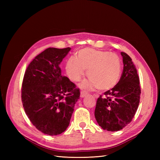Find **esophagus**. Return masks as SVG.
Listing matches in <instances>:
<instances>
[{"label": "esophagus", "instance_id": "obj_1", "mask_svg": "<svg viewBox=\"0 0 160 160\" xmlns=\"http://www.w3.org/2000/svg\"><path fill=\"white\" fill-rule=\"evenodd\" d=\"M88 95V93H86V92H85V91H81V95H80V97L81 98H85V97Z\"/></svg>", "mask_w": 160, "mask_h": 160}]
</instances>
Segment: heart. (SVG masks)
<instances>
[{"mask_svg": "<svg viewBox=\"0 0 160 160\" xmlns=\"http://www.w3.org/2000/svg\"><path fill=\"white\" fill-rule=\"evenodd\" d=\"M77 58L67 59L65 70L72 81H79L87 75L89 79L80 85L81 89L93 90L110 89L119 81L122 63L119 57L113 52L93 49H83L77 52Z\"/></svg>", "mask_w": 160, "mask_h": 160, "instance_id": "heart-1", "label": "heart"}]
</instances>
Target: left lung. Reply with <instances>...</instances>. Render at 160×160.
Segmentation results:
<instances>
[{
	"label": "left lung",
	"instance_id": "8db88e82",
	"mask_svg": "<svg viewBox=\"0 0 160 160\" xmlns=\"http://www.w3.org/2000/svg\"><path fill=\"white\" fill-rule=\"evenodd\" d=\"M123 70L113 89L100 95L95 109L97 122L103 129L117 132L129 124L138 108L140 99L139 79L131 57L122 52Z\"/></svg>",
	"mask_w": 160,
	"mask_h": 160
}]
</instances>
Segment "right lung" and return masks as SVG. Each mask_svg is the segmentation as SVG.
<instances>
[{
	"instance_id": "add662e5",
	"label": "right lung",
	"mask_w": 160,
	"mask_h": 160,
	"mask_svg": "<svg viewBox=\"0 0 160 160\" xmlns=\"http://www.w3.org/2000/svg\"><path fill=\"white\" fill-rule=\"evenodd\" d=\"M70 51V47L48 48L31 62L24 75V109L34 126L45 134L65 132L79 99V89L61 75L60 64Z\"/></svg>"
}]
</instances>
